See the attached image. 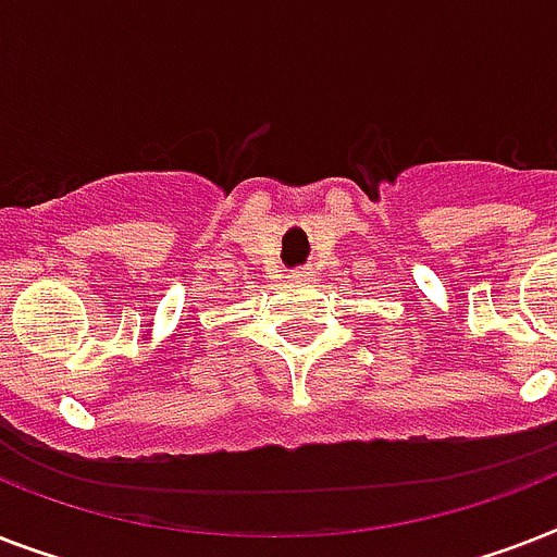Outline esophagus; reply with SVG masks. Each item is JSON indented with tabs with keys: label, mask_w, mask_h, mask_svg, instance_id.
I'll list each match as a JSON object with an SVG mask.
<instances>
[{
	"label": "esophagus",
	"mask_w": 557,
	"mask_h": 557,
	"mask_svg": "<svg viewBox=\"0 0 557 557\" xmlns=\"http://www.w3.org/2000/svg\"><path fill=\"white\" fill-rule=\"evenodd\" d=\"M310 275H313V267H301V270H293L287 278H290V282H307Z\"/></svg>",
	"instance_id": "obj_1"
}]
</instances>
